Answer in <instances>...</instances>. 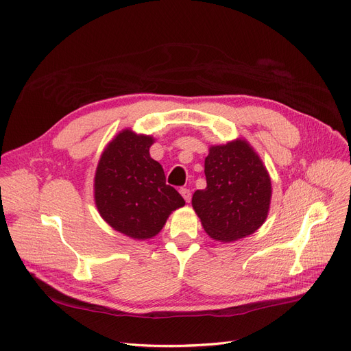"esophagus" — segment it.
Instances as JSON below:
<instances>
[{
    "label": "esophagus",
    "instance_id": "obj_1",
    "mask_svg": "<svg viewBox=\"0 0 351 351\" xmlns=\"http://www.w3.org/2000/svg\"><path fill=\"white\" fill-rule=\"evenodd\" d=\"M179 192H180V195L183 196V199H185V200L188 202V204H189V202H191V197H192V193H191V191H189L188 188H182Z\"/></svg>",
    "mask_w": 351,
    "mask_h": 351
}]
</instances>
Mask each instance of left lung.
Listing matches in <instances>:
<instances>
[{
    "mask_svg": "<svg viewBox=\"0 0 351 351\" xmlns=\"http://www.w3.org/2000/svg\"><path fill=\"white\" fill-rule=\"evenodd\" d=\"M205 175L206 188L193 193L192 206L213 241L230 243L253 234L265 223L271 180L246 139L212 145L205 158Z\"/></svg>",
    "mask_w": 351,
    "mask_h": 351,
    "instance_id": "1",
    "label": "left lung"
}]
</instances>
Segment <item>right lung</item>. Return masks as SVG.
<instances>
[{
  "instance_id": "1",
  "label": "right lung",
  "mask_w": 351,
  "mask_h": 351,
  "mask_svg": "<svg viewBox=\"0 0 351 351\" xmlns=\"http://www.w3.org/2000/svg\"><path fill=\"white\" fill-rule=\"evenodd\" d=\"M154 142V136L126 128L105 146L95 171L94 199L101 217L134 241L155 237L171 213L185 205L166 185L162 165L151 158Z\"/></svg>"
}]
</instances>
